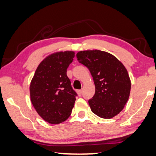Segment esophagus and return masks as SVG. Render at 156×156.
Segmentation results:
<instances>
[{
	"instance_id": "esophagus-1",
	"label": "esophagus",
	"mask_w": 156,
	"mask_h": 156,
	"mask_svg": "<svg viewBox=\"0 0 156 156\" xmlns=\"http://www.w3.org/2000/svg\"><path fill=\"white\" fill-rule=\"evenodd\" d=\"M77 93H78L79 95L81 96V95H82V90H78V91H77Z\"/></svg>"
}]
</instances>
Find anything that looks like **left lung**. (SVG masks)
Instances as JSON below:
<instances>
[{
  "label": "left lung",
  "mask_w": 156,
  "mask_h": 156,
  "mask_svg": "<svg viewBox=\"0 0 156 156\" xmlns=\"http://www.w3.org/2000/svg\"><path fill=\"white\" fill-rule=\"evenodd\" d=\"M76 58L89 69L95 85V94L88 101L92 112L105 119L116 116L130 96L131 82L126 68L112 54L100 50L79 51Z\"/></svg>",
  "instance_id": "obj_1"
}]
</instances>
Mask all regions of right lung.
<instances>
[{"label":"right lung","mask_w":156,"mask_h":156,"mask_svg":"<svg viewBox=\"0 0 156 156\" xmlns=\"http://www.w3.org/2000/svg\"><path fill=\"white\" fill-rule=\"evenodd\" d=\"M74 57L72 51L51 54L36 69L30 84V97L34 108L42 119L51 124L65 121L72 113L76 96L66 75Z\"/></svg>","instance_id":"add662e5"}]
</instances>
